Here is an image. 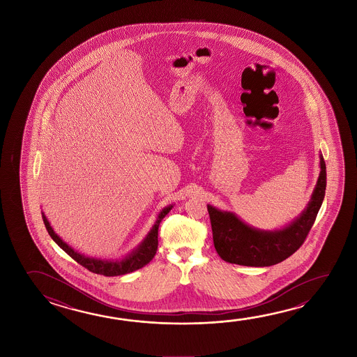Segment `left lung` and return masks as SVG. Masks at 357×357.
I'll list each match as a JSON object with an SVG mask.
<instances>
[{
  "instance_id": "left-lung-1",
  "label": "left lung",
  "mask_w": 357,
  "mask_h": 357,
  "mask_svg": "<svg viewBox=\"0 0 357 357\" xmlns=\"http://www.w3.org/2000/svg\"><path fill=\"white\" fill-rule=\"evenodd\" d=\"M320 174L309 203L291 222L274 230L254 228L233 211L208 204L213 241L224 261L244 266H270L281 263L303 245L315 222L326 190V165L320 153Z\"/></svg>"
}]
</instances>
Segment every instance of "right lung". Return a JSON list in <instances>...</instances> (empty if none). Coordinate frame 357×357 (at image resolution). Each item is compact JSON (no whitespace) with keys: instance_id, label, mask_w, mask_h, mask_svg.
Masks as SVG:
<instances>
[{"instance_id":"obj_1","label":"right lung","mask_w":357,"mask_h":357,"mask_svg":"<svg viewBox=\"0 0 357 357\" xmlns=\"http://www.w3.org/2000/svg\"><path fill=\"white\" fill-rule=\"evenodd\" d=\"M174 204L167 205L162 211H159L155 222L153 224L152 228L148 231L146 238L142 240L138 245L135 246L132 252L127 255L117 259H102V257H87L84 254L75 250L72 246L68 245L66 241L61 239L56 231L53 230L51 224L48 222L45 213L42 211V219L45 222V227L47 229L48 234L52 238L53 241L57 245L67 252L72 259H75L77 263L81 264L86 269L92 271L94 274L105 275V276H118V275L129 274L135 270L141 269L144 265L152 260L157 249H158V229L159 224L163 220L164 216L167 215Z\"/></svg>"}]
</instances>
